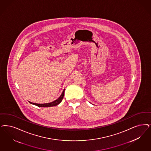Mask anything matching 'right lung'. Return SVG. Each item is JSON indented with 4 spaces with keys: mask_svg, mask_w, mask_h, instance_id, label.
Segmentation results:
<instances>
[{
    "mask_svg": "<svg viewBox=\"0 0 151 151\" xmlns=\"http://www.w3.org/2000/svg\"><path fill=\"white\" fill-rule=\"evenodd\" d=\"M64 94H65V89L63 91V93L61 95V96L56 100L52 101L51 103H46V104H37V103H32L29 101L31 104L35 105L36 106H38L39 107H51V106H56L57 105L60 104L62 100L63 99V98L64 96Z\"/></svg>",
    "mask_w": 151,
    "mask_h": 151,
    "instance_id": "right-lung-1",
    "label": "right lung"
}]
</instances>
